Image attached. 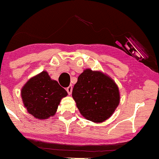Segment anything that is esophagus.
I'll list each match as a JSON object with an SVG mask.
<instances>
[{
  "label": "esophagus",
  "instance_id": "obj_1",
  "mask_svg": "<svg viewBox=\"0 0 159 159\" xmlns=\"http://www.w3.org/2000/svg\"><path fill=\"white\" fill-rule=\"evenodd\" d=\"M66 91L67 92H68V94H71V91H72V86L71 85H69L68 88L66 89Z\"/></svg>",
  "mask_w": 159,
  "mask_h": 159
}]
</instances>
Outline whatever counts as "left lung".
Here are the masks:
<instances>
[{
    "instance_id": "obj_1",
    "label": "left lung",
    "mask_w": 159,
    "mask_h": 159,
    "mask_svg": "<svg viewBox=\"0 0 159 159\" xmlns=\"http://www.w3.org/2000/svg\"><path fill=\"white\" fill-rule=\"evenodd\" d=\"M72 97L81 115L95 123L106 121L120 103L118 85L100 70H84L74 86Z\"/></svg>"
}]
</instances>
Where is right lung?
Wrapping results in <instances>:
<instances>
[{
  "label": "right lung",
  "instance_id": "1",
  "mask_svg": "<svg viewBox=\"0 0 159 159\" xmlns=\"http://www.w3.org/2000/svg\"><path fill=\"white\" fill-rule=\"evenodd\" d=\"M20 94L30 115L37 119H48L55 115L61 101L68 93L43 70L25 83Z\"/></svg>",
  "mask_w": 159,
  "mask_h": 159
}]
</instances>
